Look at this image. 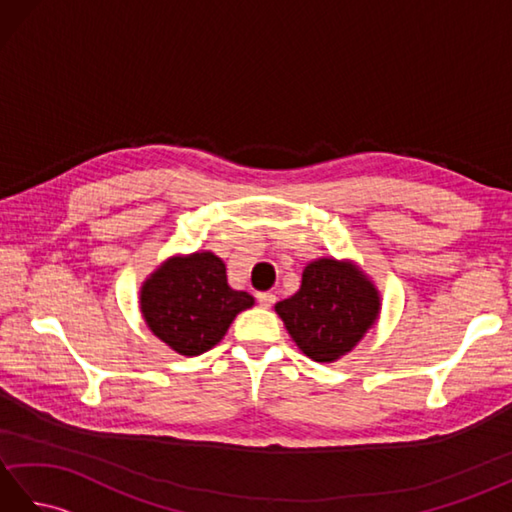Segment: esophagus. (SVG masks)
Here are the masks:
<instances>
[{
    "instance_id": "1",
    "label": "esophagus",
    "mask_w": 512,
    "mask_h": 512,
    "mask_svg": "<svg viewBox=\"0 0 512 512\" xmlns=\"http://www.w3.org/2000/svg\"><path fill=\"white\" fill-rule=\"evenodd\" d=\"M257 301L262 308H270L277 301V295H273V292H257Z\"/></svg>"
}]
</instances>
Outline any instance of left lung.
Segmentation results:
<instances>
[{"mask_svg": "<svg viewBox=\"0 0 512 512\" xmlns=\"http://www.w3.org/2000/svg\"><path fill=\"white\" fill-rule=\"evenodd\" d=\"M380 292L352 259L319 257L306 264L301 286L275 312L290 339L317 363H334L363 341L380 317Z\"/></svg>", "mask_w": 512, "mask_h": 512, "instance_id": "8db88e82", "label": "left lung"}]
</instances>
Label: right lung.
Listing matches in <instances>:
<instances>
[{"label": "right lung", "mask_w": 512, "mask_h": 512, "mask_svg": "<svg viewBox=\"0 0 512 512\" xmlns=\"http://www.w3.org/2000/svg\"><path fill=\"white\" fill-rule=\"evenodd\" d=\"M140 314L151 334L182 356H198L224 339L239 312L255 306L228 286L226 264L211 250L171 255L140 286Z\"/></svg>", "instance_id": "add662e5"}]
</instances>
